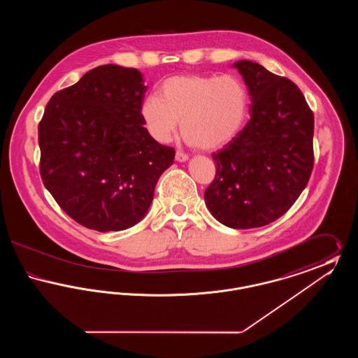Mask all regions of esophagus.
I'll return each mask as SVG.
<instances>
[{
    "mask_svg": "<svg viewBox=\"0 0 358 358\" xmlns=\"http://www.w3.org/2000/svg\"><path fill=\"white\" fill-rule=\"evenodd\" d=\"M176 161L185 162V161H187V154L182 153V152H177L176 153Z\"/></svg>",
    "mask_w": 358,
    "mask_h": 358,
    "instance_id": "34e87169",
    "label": "esophagus"
}]
</instances>
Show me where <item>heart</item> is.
<instances>
[{
	"mask_svg": "<svg viewBox=\"0 0 358 358\" xmlns=\"http://www.w3.org/2000/svg\"><path fill=\"white\" fill-rule=\"evenodd\" d=\"M247 113V88L232 75L173 76L161 85L159 98L150 95L141 104L145 127L155 141L169 142L181 120L182 134L205 150L231 142Z\"/></svg>",
	"mask_w": 358,
	"mask_h": 358,
	"instance_id": "b5f03b06",
	"label": "heart"
}]
</instances>
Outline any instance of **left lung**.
Wrapping results in <instances>:
<instances>
[{"mask_svg": "<svg viewBox=\"0 0 358 358\" xmlns=\"http://www.w3.org/2000/svg\"><path fill=\"white\" fill-rule=\"evenodd\" d=\"M234 67L248 87L251 120L212 154L216 177L204 199L217 222L248 229L279 219L306 187L314 162V115L287 78L250 60Z\"/></svg>", "mask_w": 358, "mask_h": 358, "instance_id": "left-lung-1", "label": "left lung"}]
</instances>
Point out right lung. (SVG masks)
Wrapping results in <instances>:
<instances>
[{
    "label": "right lung",
    "instance_id": "1",
    "mask_svg": "<svg viewBox=\"0 0 358 358\" xmlns=\"http://www.w3.org/2000/svg\"><path fill=\"white\" fill-rule=\"evenodd\" d=\"M148 85L136 69L106 64L59 92L38 123L40 174L71 219L99 232L141 222L174 161L143 127Z\"/></svg>",
    "mask_w": 358,
    "mask_h": 358
}]
</instances>
